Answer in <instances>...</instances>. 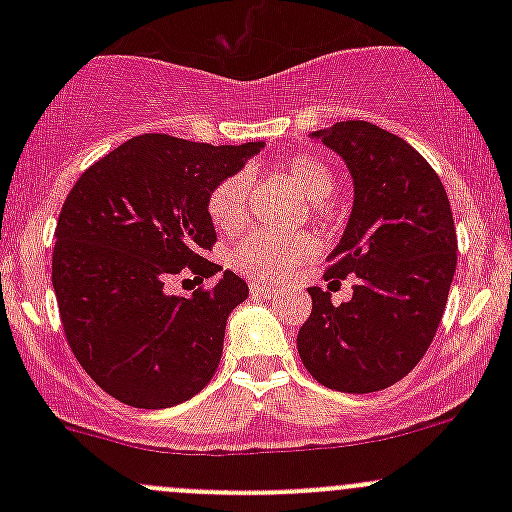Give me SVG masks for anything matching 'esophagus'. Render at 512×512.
I'll list each match as a JSON object with an SVG mask.
<instances>
[{"label": "esophagus", "mask_w": 512, "mask_h": 512, "mask_svg": "<svg viewBox=\"0 0 512 512\" xmlns=\"http://www.w3.org/2000/svg\"><path fill=\"white\" fill-rule=\"evenodd\" d=\"M250 292L252 297H275L277 287L267 285V282H250Z\"/></svg>", "instance_id": "1"}]
</instances>
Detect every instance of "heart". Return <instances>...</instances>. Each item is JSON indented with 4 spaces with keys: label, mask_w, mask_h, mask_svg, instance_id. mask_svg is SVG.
<instances>
[{
    "label": "heart",
    "mask_w": 512,
    "mask_h": 512,
    "mask_svg": "<svg viewBox=\"0 0 512 512\" xmlns=\"http://www.w3.org/2000/svg\"><path fill=\"white\" fill-rule=\"evenodd\" d=\"M282 170L312 203H322L332 195L334 178L319 158L294 156ZM247 198H250V178L245 173H235L215 185L208 198V213L213 223L223 232L240 230L247 220ZM314 250L317 245L304 232L257 230L232 250L230 262L237 272L252 280L272 282L287 277Z\"/></svg>",
    "instance_id": "1"
}]
</instances>
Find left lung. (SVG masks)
Segmentation results:
<instances>
[{
	"mask_svg": "<svg viewBox=\"0 0 512 512\" xmlns=\"http://www.w3.org/2000/svg\"><path fill=\"white\" fill-rule=\"evenodd\" d=\"M347 165L354 203L324 280L354 275V297L309 287L297 334L309 374L327 389L369 394L404 379L426 354L456 272V227L436 170L404 138L366 121L312 131Z\"/></svg>",
	"mask_w": 512,
	"mask_h": 512,
	"instance_id": "left-lung-1",
	"label": "left lung"
}]
</instances>
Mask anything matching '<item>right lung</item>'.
Returning a JSON list of instances; mask_svg holds the SVG:
<instances>
[{
    "mask_svg": "<svg viewBox=\"0 0 512 512\" xmlns=\"http://www.w3.org/2000/svg\"><path fill=\"white\" fill-rule=\"evenodd\" d=\"M262 148L146 133L96 160L71 188L51 285L71 352L121 404L168 409L213 379L227 317L250 289L230 270L190 297L168 294L165 282L223 270L200 255L215 242L208 198Z\"/></svg>",
    "mask_w": 512,
    "mask_h": 512,
    "instance_id": "right-lung-1",
    "label": "right lung"
}]
</instances>
